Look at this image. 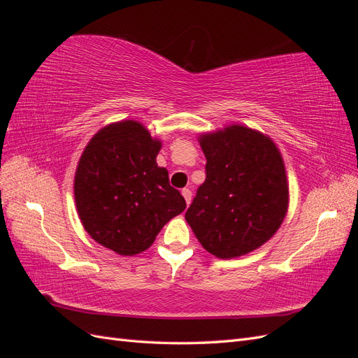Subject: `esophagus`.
I'll return each mask as SVG.
<instances>
[{
    "instance_id": "1",
    "label": "esophagus",
    "mask_w": 358,
    "mask_h": 358,
    "mask_svg": "<svg viewBox=\"0 0 358 358\" xmlns=\"http://www.w3.org/2000/svg\"><path fill=\"white\" fill-rule=\"evenodd\" d=\"M182 196H183V199H185L187 204L189 206L191 199H192V192H191V189H189V188H183V189H182Z\"/></svg>"
}]
</instances>
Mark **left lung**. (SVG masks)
Listing matches in <instances>:
<instances>
[{
  "mask_svg": "<svg viewBox=\"0 0 358 358\" xmlns=\"http://www.w3.org/2000/svg\"><path fill=\"white\" fill-rule=\"evenodd\" d=\"M206 180L185 220L206 251L241 257L272 237L288 208L285 166L275 143L243 125L200 137Z\"/></svg>",
  "mask_w": 358,
  "mask_h": 358,
  "instance_id": "left-lung-1",
  "label": "left lung"
}]
</instances>
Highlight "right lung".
Listing matches in <instances>:
<instances>
[{"mask_svg":"<svg viewBox=\"0 0 358 358\" xmlns=\"http://www.w3.org/2000/svg\"><path fill=\"white\" fill-rule=\"evenodd\" d=\"M161 142L136 121L110 124L80 157L74 199L85 230L121 255L143 252L173 216L187 208L158 167Z\"/></svg>","mask_w":358,"mask_h":358,"instance_id":"right-lung-1","label":"right lung"}]
</instances>
